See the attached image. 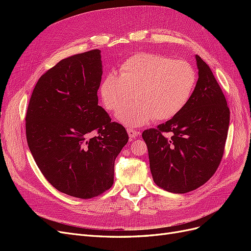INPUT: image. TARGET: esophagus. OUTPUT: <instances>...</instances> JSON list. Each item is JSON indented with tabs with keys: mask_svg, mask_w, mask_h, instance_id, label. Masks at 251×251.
<instances>
[{
	"mask_svg": "<svg viewBox=\"0 0 251 251\" xmlns=\"http://www.w3.org/2000/svg\"><path fill=\"white\" fill-rule=\"evenodd\" d=\"M126 132L128 134V137H130L132 140L135 139L136 137H138V136H140L141 134L138 130H135V128H132V127H127Z\"/></svg>",
	"mask_w": 251,
	"mask_h": 251,
	"instance_id": "obj_1",
	"label": "esophagus"
}]
</instances>
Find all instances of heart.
<instances>
[{
    "mask_svg": "<svg viewBox=\"0 0 251 251\" xmlns=\"http://www.w3.org/2000/svg\"><path fill=\"white\" fill-rule=\"evenodd\" d=\"M198 83V72L187 60L153 53H137L126 59L115 73L105 75L100 95L109 112L126 126H139L150 120H169L183 110Z\"/></svg>",
    "mask_w": 251,
    "mask_h": 251,
    "instance_id": "b5f03b06",
    "label": "heart"
}]
</instances>
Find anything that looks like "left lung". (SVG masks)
I'll use <instances>...</instances> for the list:
<instances>
[{
	"label": "left lung",
	"mask_w": 251,
	"mask_h": 251,
	"mask_svg": "<svg viewBox=\"0 0 251 251\" xmlns=\"http://www.w3.org/2000/svg\"><path fill=\"white\" fill-rule=\"evenodd\" d=\"M199 78L195 93L178 115L143 131L155 183L185 194L214 176L222 160L229 126V108L207 64L196 55Z\"/></svg>",
	"instance_id": "obj_1"
}]
</instances>
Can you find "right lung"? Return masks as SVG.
Segmentation results:
<instances>
[{
    "instance_id": "right-lung-1",
    "label": "right lung",
    "mask_w": 251,
    "mask_h": 251,
    "mask_svg": "<svg viewBox=\"0 0 251 251\" xmlns=\"http://www.w3.org/2000/svg\"><path fill=\"white\" fill-rule=\"evenodd\" d=\"M100 50L58 62L37 80L26 113L36 165L57 191L91 199L113 185L114 162L127 140L124 126L98 105Z\"/></svg>"
}]
</instances>
